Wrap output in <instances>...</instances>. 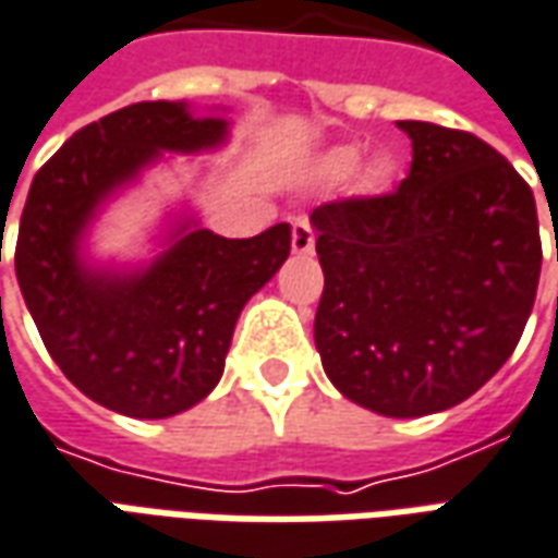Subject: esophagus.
<instances>
[{
    "label": "esophagus",
    "instance_id": "esophagus-1",
    "mask_svg": "<svg viewBox=\"0 0 558 558\" xmlns=\"http://www.w3.org/2000/svg\"><path fill=\"white\" fill-rule=\"evenodd\" d=\"M314 226L307 223L305 217H299L295 223H292V253H314Z\"/></svg>",
    "mask_w": 558,
    "mask_h": 558
}]
</instances>
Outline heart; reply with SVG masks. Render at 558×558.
<instances>
[{"label": "heart", "instance_id": "obj_1", "mask_svg": "<svg viewBox=\"0 0 558 558\" xmlns=\"http://www.w3.org/2000/svg\"><path fill=\"white\" fill-rule=\"evenodd\" d=\"M356 154L353 150H335V154H329V159H326V171L332 174V178H347L350 171L356 169Z\"/></svg>", "mask_w": 558, "mask_h": 558}]
</instances>
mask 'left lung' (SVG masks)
I'll return each instance as SVG.
<instances>
[{"instance_id": "8db88e82", "label": "left lung", "mask_w": 558, "mask_h": 558, "mask_svg": "<svg viewBox=\"0 0 558 558\" xmlns=\"http://www.w3.org/2000/svg\"><path fill=\"white\" fill-rule=\"evenodd\" d=\"M399 130L414 147L399 190L311 214L326 278L314 341L347 399L408 420L465 401L508 362L541 235L532 186L496 147L423 120Z\"/></svg>"}]
</instances>
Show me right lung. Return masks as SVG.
Instances as JSON below:
<instances>
[{
    "label": "right lung",
    "mask_w": 558,
    "mask_h": 558,
    "mask_svg": "<svg viewBox=\"0 0 558 558\" xmlns=\"http://www.w3.org/2000/svg\"><path fill=\"white\" fill-rule=\"evenodd\" d=\"M226 135L223 117H193L186 102H135L77 130L33 178L14 251L23 302L62 374L117 414L162 420L205 399L241 307L290 256V223L253 239L181 223L169 251L138 271L81 256L89 220L117 186L162 150L198 154Z\"/></svg>",
    "instance_id": "right-lung-1"
}]
</instances>
